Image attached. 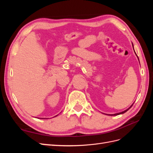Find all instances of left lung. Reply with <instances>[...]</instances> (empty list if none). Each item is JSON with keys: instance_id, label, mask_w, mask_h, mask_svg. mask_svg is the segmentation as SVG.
I'll return each mask as SVG.
<instances>
[{"instance_id": "1", "label": "left lung", "mask_w": 153, "mask_h": 153, "mask_svg": "<svg viewBox=\"0 0 153 153\" xmlns=\"http://www.w3.org/2000/svg\"><path fill=\"white\" fill-rule=\"evenodd\" d=\"M134 49V48H133ZM134 51H135V50H134ZM135 54H136V53H135ZM137 55V54H136ZM133 105H131L130 106H129V107L128 108V109H126V110H124V111H123V112H120V113H117V114H109L108 115H120V114H124V113H125V112H127V111L129 109V108H130L131 107V106H133Z\"/></svg>"}]
</instances>
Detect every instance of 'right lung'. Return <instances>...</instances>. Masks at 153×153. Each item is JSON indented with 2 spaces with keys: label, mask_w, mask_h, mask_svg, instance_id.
<instances>
[{
  "label": "right lung",
  "mask_w": 153,
  "mask_h": 153,
  "mask_svg": "<svg viewBox=\"0 0 153 153\" xmlns=\"http://www.w3.org/2000/svg\"><path fill=\"white\" fill-rule=\"evenodd\" d=\"M56 116H57V115H56Z\"/></svg>",
  "instance_id": "right-lung-1"
}]
</instances>
